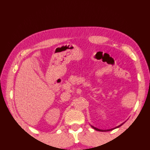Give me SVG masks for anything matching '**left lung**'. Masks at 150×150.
<instances>
[{
    "label": "left lung",
    "mask_w": 150,
    "mask_h": 150,
    "mask_svg": "<svg viewBox=\"0 0 150 150\" xmlns=\"http://www.w3.org/2000/svg\"><path fill=\"white\" fill-rule=\"evenodd\" d=\"M123 124H124V123H123ZM123 124H120V125H118V126H117V127H114V128H113V129H107V130H102V129H98V128H96V127H93V126H92V125H91L92 126V127L93 128V129H94L95 130H96V131H103V132H105V131H111V130H112V129H116V128H118V127H120V126L121 125H123Z\"/></svg>",
    "instance_id": "obj_1"
}]
</instances>
